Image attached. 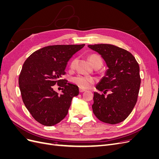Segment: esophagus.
Wrapping results in <instances>:
<instances>
[{"mask_svg":"<svg viewBox=\"0 0 159 159\" xmlns=\"http://www.w3.org/2000/svg\"><path fill=\"white\" fill-rule=\"evenodd\" d=\"M79 91H80V93H83V92H84V91H85V90L84 89H82V88H80V89H79Z\"/></svg>","mask_w":159,"mask_h":159,"instance_id":"34e87169","label":"esophagus"}]
</instances>
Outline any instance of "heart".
<instances>
[{"label":"heart","instance_id":"1","mask_svg":"<svg viewBox=\"0 0 159 159\" xmlns=\"http://www.w3.org/2000/svg\"><path fill=\"white\" fill-rule=\"evenodd\" d=\"M89 60L93 67L98 66L101 67L102 65V60L98 55H95V54L90 55L89 56ZM76 62H77L76 59H74L71 61L70 65V68L71 69L74 68ZM72 81H73V82L77 85H78L81 88L88 89L90 88L91 85L95 82V80L92 78H89V77H85V76L79 75L73 78V79H72Z\"/></svg>","mask_w":159,"mask_h":159}]
</instances>
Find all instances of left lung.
I'll list each match as a JSON object with an SVG mask.
<instances>
[{
	"label": "left lung",
	"instance_id": "1",
	"mask_svg": "<svg viewBox=\"0 0 159 159\" xmlns=\"http://www.w3.org/2000/svg\"><path fill=\"white\" fill-rule=\"evenodd\" d=\"M88 47L98 53L108 68L95 88L104 94L110 92L106 97L94 92L93 112L105 123H121L137 103L141 85L139 66L131 53L114 45L101 44Z\"/></svg>",
	"mask_w": 159,
	"mask_h": 159
}]
</instances>
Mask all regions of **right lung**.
Returning a JSON list of instances; mask_svg holds the SVG:
<instances>
[{
	"mask_svg": "<svg viewBox=\"0 0 159 159\" xmlns=\"http://www.w3.org/2000/svg\"><path fill=\"white\" fill-rule=\"evenodd\" d=\"M85 44L48 46L38 50L24 63L18 84L23 103L36 121L45 126L60 123L68 114L78 87L61 79L67 62ZM56 83L64 88L61 94L52 89Z\"/></svg>",
	"mask_w": 159,
	"mask_h": 159,
	"instance_id": "1",
	"label": "right lung"
}]
</instances>
